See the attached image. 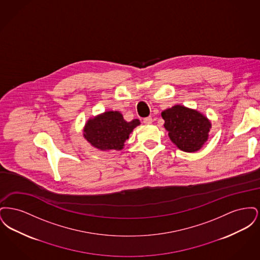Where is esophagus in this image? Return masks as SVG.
<instances>
[{
  "label": "esophagus",
  "mask_w": 260,
  "mask_h": 260,
  "mask_svg": "<svg viewBox=\"0 0 260 260\" xmlns=\"http://www.w3.org/2000/svg\"><path fill=\"white\" fill-rule=\"evenodd\" d=\"M152 122H153L152 117H146V118H144V119H143V123H144V124H152Z\"/></svg>",
  "instance_id": "esophagus-1"
}]
</instances>
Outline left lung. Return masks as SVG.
Segmentation results:
<instances>
[{
	"instance_id": "1",
	"label": "left lung",
	"mask_w": 260,
	"mask_h": 260,
	"mask_svg": "<svg viewBox=\"0 0 260 260\" xmlns=\"http://www.w3.org/2000/svg\"><path fill=\"white\" fill-rule=\"evenodd\" d=\"M161 117L171 140L180 150L195 152L207 141L211 124L198 111L175 105L162 112Z\"/></svg>"
}]
</instances>
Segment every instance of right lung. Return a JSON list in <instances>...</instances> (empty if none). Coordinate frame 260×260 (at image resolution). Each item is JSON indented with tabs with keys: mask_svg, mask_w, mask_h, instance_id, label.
<instances>
[{
	"mask_svg": "<svg viewBox=\"0 0 260 260\" xmlns=\"http://www.w3.org/2000/svg\"><path fill=\"white\" fill-rule=\"evenodd\" d=\"M138 124L139 121L136 119L125 122L120 112H105L87 122L84 136L98 149L119 151L124 147V141Z\"/></svg>",
	"mask_w": 260,
	"mask_h": 260,
	"instance_id": "1",
	"label": "right lung"
}]
</instances>
